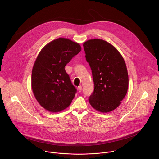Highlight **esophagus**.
<instances>
[{
  "label": "esophagus",
  "instance_id": "obj_1",
  "mask_svg": "<svg viewBox=\"0 0 159 159\" xmlns=\"http://www.w3.org/2000/svg\"><path fill=\"white\" fill-rule=\"evenodd\" d=\"M78 90H79V92H82V87L81 86V85H80V86H79L78 87Z\"/></svg>",
  "mask_w": 159,
  "mask_h": 159
}]
</instances>
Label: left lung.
I'll use <instances>...</instances> for the list:
<instances>
[{"mask_svg": "<svg viewBox=\"0 0 159 159\" xmlns=\"http://www.w3.org/2000/svg\"><path fill=\"white\" fill-rule=\"evenodd\" d=\"M83 47L94 84L89 103L102 112L114 110L128 90V75L125 60L112 45L102 39L88 40Z\"/></svg>", "mask_w": 159, "mask_h": 159, "instance_id": "left-lung-1", "label": "left lung"}]
</instances>
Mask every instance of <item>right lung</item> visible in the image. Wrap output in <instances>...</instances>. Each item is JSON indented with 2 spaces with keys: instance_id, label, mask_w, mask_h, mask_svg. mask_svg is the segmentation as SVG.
Segmentation results:
<instances>
[{
  "instance_id": "right-lung-1",
  "label": "right lung",
  "mask_w": 159,
  "mask_h": 159,
  "mask_svg": "<svg viewBox=\"0 0 159 159\" xmlns=\"http://www.w3.org/2000/svg\"><path fill=\"white\" fill-rule=\"evenodd\" d=\"M80 51L79 44L60 38L39 53L33 68L31 86L36 100L45 109L58 112L71 104L77 89L65 66Z\"/></svg>"
}]
</instances>
